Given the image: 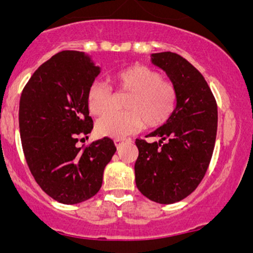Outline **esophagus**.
<instances>
[{"instance_id": "1", "label": "esophagus", "mask_w": 253, "mask_h": 253, "mask_svg": "<svg viewBox=\"0 0 253 253\" xmlns=\"http://www.w3.org/2000/svg\"><path fill=\"white\" fill-rule=\"evenodd\" d=\"M126 141H127V139H125V138H115V139H114V142H115V145H116L117 148H119L120 145L122 144V143H124V142H126Z\"/></svg>"}]
</instances>
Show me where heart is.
<instances>
[{"mask_svg":"<svg viewBox=\"0 0 253 253\" xmlns=\"http://www.w3.org/2000/svg\"><path fill=\"white\" fill-rule=\"evenodd\" d=\"M112 84L127 93L125 111H112L114 96L109 86L94 82L86 91L90 114L104 115L96 122V132L104 137L124 138L143 126L155 128L164 125L176 110L178 93L175 84L163 78L162 73L145 65H132L112 76Z\"/></svg>","mask_w":253,"mask_h":253,"instance_id":"heart-1","label":"heart"}]
</instances>
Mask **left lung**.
<instances>
[{
    "mask_svg": "<svg viewBox=\"0 0 253 253\" xmlns=\"http://www.w3.org/2000/svg\"><path fill=\"white\" fill-rule=\"evenodd\" d=\"M152 61L175 84L178 100L167 124L147 136L160 141L136 139V185L150 201L171 205L190 196L205 177L215 145L218 108L205 77L187 60L159 52Z\"/></svg>",
    "mask_w": 253,
    "mask_h": 253,
    "instance_id": "1",
    "label": "left lung"
}]
</instances>
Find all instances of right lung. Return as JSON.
<instances>
[{
	"mask_svg": "<svg viewBox=\"0 0 253 253\" xmlns=\"http://www.w3.org/2000/svg\"><path fill=\"white\" fill-rule=\"evenodd\" d=\"M99 72L83 52L61 51L33 73L20 95L19 132L28 168L42 190L63 205L96 195L116 152L109 137L77 145L93 129L86 91Z\"/></svg>",
	"mask_w": 253,
	"mask_h": 253,
	"instance_id": "obj_1",
	"label": "right lung"
}]
</instances>
